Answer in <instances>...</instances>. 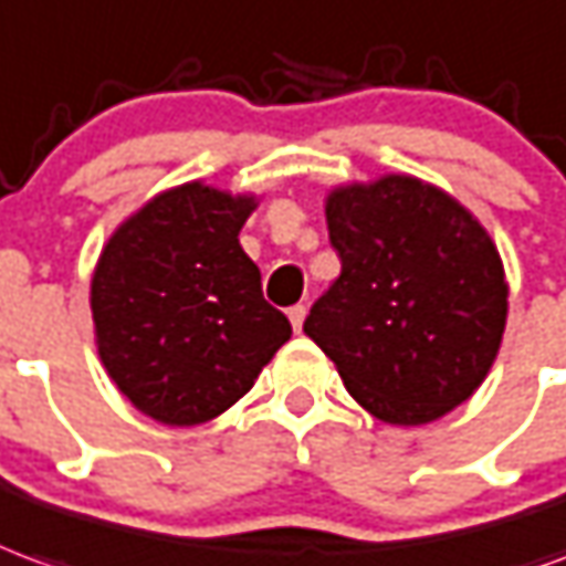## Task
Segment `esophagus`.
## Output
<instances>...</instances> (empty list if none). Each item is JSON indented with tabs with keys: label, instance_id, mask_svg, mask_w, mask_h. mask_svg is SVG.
Returning a JSON list of instances; mask_svg holds the SVG:
<instances>
[{
	"label": "esophagus",
	"instance_id": "1",
	"mask_svg": "<svg viewBox=\"0 0 566 566\" xmlns=\"http://www.w3.org/2000/svg\"><path fill=\"white\" fill-rule=\"evenodd\" d=\"M287 318H291L294 331L300 334V331H303V322H306V306H291V310H287Z\"/></svg>",
	"mask_w": 566,
	"mask_h": 566
}]
</instances>
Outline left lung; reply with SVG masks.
<instances>
[{
  "instance_id": "1",
  "label": "left lung",
  "mask_w": 566,
  "mask_h": 566,
  "mask_svg": "<svg viewBox=\"0 0 566 566\" xmlns=\"http://www.w3.org/2000/svg\"><path fill=\"white\" fill-rule=\"evenodd\" d=\"M324 217L343 270L306 337L377 420H441L475 395L503 343L509 284L488 229L410 174L334 187Z\"/></svg>"
}]
</instances>
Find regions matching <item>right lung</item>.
<instances>
[{
    "instance_id": "1",
    "label": "right lung",
    "mask_w": 566,
    "mask_h": 566,
    "mask_svg": "<svg viewBox=\"0 0 566 566\" xmlns=\"http://www.w3.org/2000/svg\"><path fill=\"white\" fill-rule=\"evenodd\" d=\"M256 196L189 180L153 196L109 235L91 275L106 374L165 426L220 417L291 339L239 244Z\"/></svg>"
}]
</instances>
